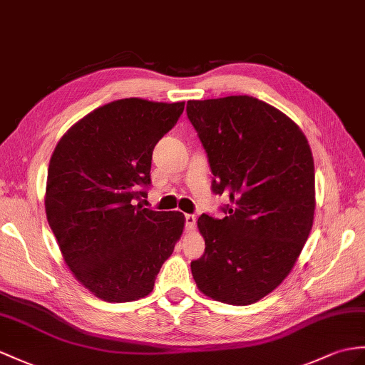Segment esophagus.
Masks as SVG:
<instances>
[{
  "mask_svg": "<svg viewBox=\"0 0 365 365\" xmlns=\"http://www.w3.org/2000/svg\"><path fill=\"white\" fill-rule=\"evenodd\" d=\"M195 226H197V217L192 215V213H187L185 215V229H187V232H192Z\"/></svg>",
  "mask_w": 365,
  "mask_h": 365,
  "instance_id": "34e87169",
  "label": "esophagus"
}]
</instances>
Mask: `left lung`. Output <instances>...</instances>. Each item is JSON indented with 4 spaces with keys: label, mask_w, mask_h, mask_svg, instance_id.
Listing matches in <instances>:
<instances>
[{
    "label": "left lung",
    "mask_w": 365,
    "mask_h": 365,
    "mask_svg": "<svg viewBox=\"0 0 365 365\" xmlns=\"http://www.w3.org/2000/svg\"><path fill=\"white\" fill-rule=\"evenodd\" d=\"M187 118L207 153L212 190L229 198L223 220L198 218L206 251L192 275L213 300L255 304L287 279L313 227L309 144L294 120L252 96L189 101Z\"/></svg>",
    "instance_id": "1"
}]
</instances>
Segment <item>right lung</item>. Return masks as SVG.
<instances>
[{"instance_id": "add662e5", "label": "right lung", "mask_w": 365, "mask_h": 365, "mask_svg": "<svg viewBox=\"0 0 365 365\" xmlns=\"http://www.w3.org/2000/svg\"><path fill=\"white\" fill-rule=\"evenodd\" d=\"M182 111L184 102H110L76 122L51 156L48 223L74 277L105 302L148 296L182 235L181 212L136 204L147 195L153 148Z\"/></svg>"}]
</instances>
